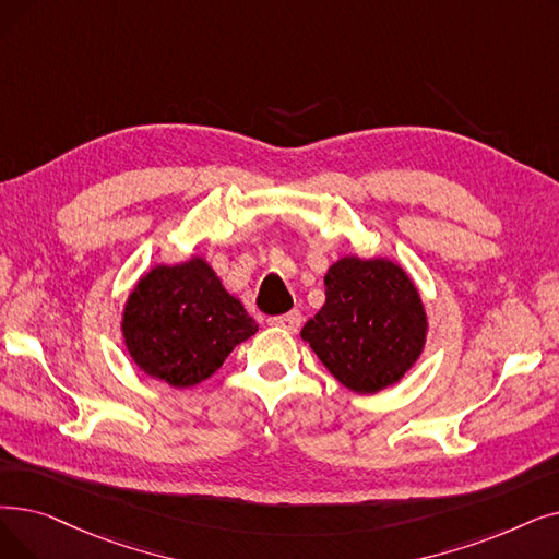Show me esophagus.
<instances>
[{
    "instance_id": "esophagus-1",
    "label": "esophagus",
    "mask_w": 559,
    "mask_h": 559,
    "mask_svg": "<svg viewBox=\"0 0 559 559\" xmlns=\"http://www.w3.org/2000/svg\"><path fill=\"white\" fill-rule=\"evenodd\" d=\"M270 324L278 326V329H283L287 333H297L299 326H301V312L299 310H289L285 314H278V318H272Z\"/></svg>"
}]
</instances>
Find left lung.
Instances as JSON below:
<instances>
[{
	"instance_id": "left-lung-1",
	"label": "left lung",
	"mask_w": 559,
	"mask_h": 559,
	"mask_svg": "<svg viewBox=\"0 0 559 559\" xmlns=\"http://www.w3.org/2000/svg\"><path fill=\"white\" fill-rule=\"evenodd\" d=\"M324 285V306L301 329L324 368L358 395L404 379L429 331L414 278L388 258L343 255L329 266Z\"/></svg>"
}]
</instances>
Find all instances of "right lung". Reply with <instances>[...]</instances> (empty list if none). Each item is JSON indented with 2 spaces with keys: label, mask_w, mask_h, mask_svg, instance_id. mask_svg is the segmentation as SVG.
Listing matches in <instances>:
<instances>
[{
  "label": "right lung",
  "mask_w": 559,
  "mask_h": 559,
  "mask_svg": "<svg viewBox=\"0 0 559 559\" xmlns=\"http://www.w3.org/2000/svg\"><path fill=\"white\" fill-rule=\"evenodd\" d=\"M123 343L136 368L174 388H191L224 366L258 324L203 255L155 264L123 306Z\"/></svg>",
  "instance_id": "add662e5"
}]
</instances>
